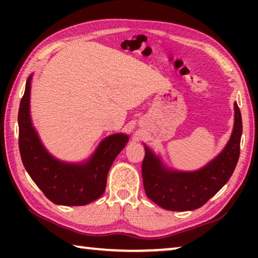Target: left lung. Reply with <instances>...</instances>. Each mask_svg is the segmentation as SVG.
I'll list each match as a JSON object with an SVG mask.
<instances>
[{
  "label": "left lung",
  "instance_id": "1",
  "mask_svg": "<svg viewBox=\"0 0 258 258\" xmlns=\"http://www.w3.org/2000/svg\"><path fill=\"white\" fill-rule=\"evenodd\" d=\"M241 134V112L234 102V124L229 142L215 158L197 171L168 168L145 145L142 178L147 197L167 211L185 212L202 207L232 175L240 155Z\"/></svg>",
  "mask_w": 258,
  "mask_h": 258
}]
</instances>
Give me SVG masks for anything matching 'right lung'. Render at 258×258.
Wrapping results in <instances>:
<instances>
[{
  "mask_svg": "<svg viewBox=\"0 0 258 258\" xmlns=\"http://www.w3.org/2000/svg\"><path fill=\"white\" fill-rule=\"evenodd\" d=\"M27 78L18 112L19 150L29 176L53 204L84 206L101 197L107 175L117 155L128 142V135L117 133L103 139L89 159L66 163L56 159L43 146L30 117V87Z\"/></svg>",
  "mask_w": 258,
  "mask_h": 258,
  "instance_id": "obj_1",
  "label": "right lung"
}]
</instances>
